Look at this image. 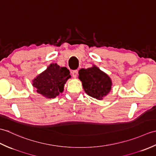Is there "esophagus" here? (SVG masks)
Returning <instances> with one entry per match:
<instances>
[{
    "label": "esophagus",
    "instance_id": "esophagus-1",
    "mask_svg": "<svg viewBox=\"0 0 156 156\" xmlns=\"http://www.w3.org/2000/svg\"><path fill=\"white\" fill-rule=\"evenodd\" d=\"M78 69H75V70H73L72 72V75L73 77L76 78V76H77V75H78Z\"/></svg>",
    "mask_w": 156,
    "mask_h": 156
}]
</instances>
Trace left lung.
<instances>
[{
  "label": "left lung",
  "instance_id": "8db88e82",
  "mask_svg": "<svg viewBox=\"0 0 156 156\" xmlns=\"http://www.w3.org/2000/svg\"><path fill=\"white\" fill-rule=\"evenodd\" d=\"M78 73L84 91L90 97L100 100L111 90V78L96 66L82 68Z\"/></svg>",
  "mask_w": 156,
  "mask_h": 156
}]
</instances>
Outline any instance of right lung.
<instances>
[{"mask_svg":"<svg viewBox=\"0 0 156 156\" xmlns=\"http://www.w3.org/2000/svg\"><path fill=\"white\" fill-rule=\"evenodd\" d=\"M70 77L68 68L51 64L35 79L33 85L38 93L49 98H55L63 92L65 83Z\"/></svg>","mask_w":156,"mask_h":156,"instance_id":"add662e5","label":"right lung"}]
</instances>
